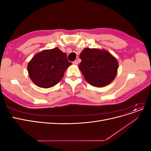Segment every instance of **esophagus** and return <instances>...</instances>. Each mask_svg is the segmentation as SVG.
<instances>
[{
  "label": "esophagus",
  "mask_w": 151,
  "mask_h": 151,
  "mask_svg": "<svg viewBox=\"0 0 151 151\" xmlns=\"http://www.w3.org/2000/svg\"><path fill=\"white\" fill-rule=\"evenodd\" d=\"M73 63H74V65H78V63H79V61L77 60H75V61L73 62Z\"/></svg>",
  "instance_id": "1"
}]
</instances>
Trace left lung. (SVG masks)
Wrapping results in <instances>:
<instances>
[{"instance_id":"8db88e82","label":"left lung","mask_w":151,"mask_h":151,"mask_svg":"<svg viewBox=\"0 0 151 151\" xmlns=\"http://www.w3.org/2000/svg\"><path fill=\"white\" fill-rule=\"evenodd\" d=\"M79 68L84 79L94 87H104L110 84L116 76L118 62L107 50L84 48L80 54Z\"/></svg>"}]
</instances>
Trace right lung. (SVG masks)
<instances>
[{"label": "right lung", "instance_id": "1", "mask_svg": "<svg viewBox=\"0 0 151 151\" xmlns=\"http://www.w3.org/2000/svg\"><path fill=\"white\" fill-rule=\"evenodd\" d=\"M71 65L67 54L57 47L36 53L29 62L27 68L33 83L40 88H50L62 80L67 68Z\"/></svg>", "mask_w": 151, "mask_h": 151}]
</instances>
